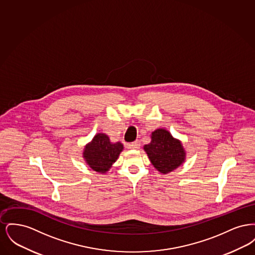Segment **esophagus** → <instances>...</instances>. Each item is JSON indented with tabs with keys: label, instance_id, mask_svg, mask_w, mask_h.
Returning a JSON list of instances; mask_svg holds the SVG:
<instances>
[{
	"label": "esophagus",
	"instance_id": "1",
	"mask_svg": "<svg viewBox=\"0 0 255 255\" xmlns=\"http://www.w3.org/2000/svg\"><path fill=\"white\" fill-rule=\"evenodd\" d=\"M129 148H132V149H138L139 146H140V141L139 140H134L132 143L129 144Z\"/></svg>",
	"mask_w": 255,
	"mask_h": 255
}]
</instances>
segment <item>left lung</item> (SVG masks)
Wrapping results in <instances>:
<instances>
[{
    "instance_id": "left-lung-1",
    "label": "left lung",
    "mask_w": 255,
    "mask_h": 255,
    "mask_svg": "<svg viewBox=\"0 0 255 255\" xmlns=\"http://www.w3.org/2000/svg\"><path fill=\"white\" fill-rule=\"evenodd\" d=\"M143 148L154 167L163 174L176 169L184 161L182 143L164 129L154 131L151 142Z\"/></svg>"
}]
</instances>
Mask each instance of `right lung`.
Returning a JSON list of instances; mask_svg holds the SVG:
<instances>
[{"label":"right lung","mask_w":255,"mask_h":255,"mask_svg":"<svg viewBox=\"0 0 255 255\" xmlns=\"http://www.w3.org/2000/svg\"><path fill=\"white\" fill-rule=\"evenodd\" d=\"M123 145L121 142H110L105 133H97L91 143L86 145L83 156L89 166L99 173H106L118 159Z\"/></svg>","instance_id":"add662e5"}]
</instances>
